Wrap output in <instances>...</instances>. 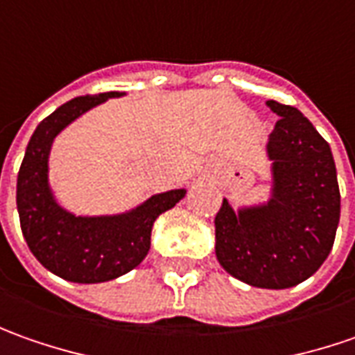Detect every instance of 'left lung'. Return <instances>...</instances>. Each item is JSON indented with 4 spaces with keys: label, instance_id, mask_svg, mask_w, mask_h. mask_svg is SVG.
Returning <instances> with one entry per match:
<instances>
[{
    "label": "left lung",
    "instance_id": "left-lung-1",
    "mask_svg": "<svg viewBox=\"0 0 355 355\" xmlns=\"http://www.w3.org/2000/svg\"><path fill=\"white\" fill-rule=\"evenodd\" d=\"M279 117L267 137L269 198L216 214V257L232 277L259 288H288L326 261L340 222V189L330 145L293 105L269 100Z\"/></svg>",
    "mask_w": 355,
    "mask_h": 355
}]
</instances>
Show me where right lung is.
Returning <instances> with one entry per match:
<instances>
[{
    "instance_id": "add662e5",
    "label": "right lung",
    "mask_w": 355,
    "mask_h": 355,
    "mask_svg": "<svg viewBox=\"0 0 355 355\" xmlns=\"http://www.w3.org/2000/svg\"><path fill=\"white\" fill-rule=\"evenodd\" d=\"M104 92L74 98L37 125L17 175V212L21 232L44 269L72 283H105L135 269L151 248V230L159 216L187 194L175 189L153 194L117 214L84 216L64 208L49 182V155L60 131L110 98Z\"/></svg>"
}]
</instances>
